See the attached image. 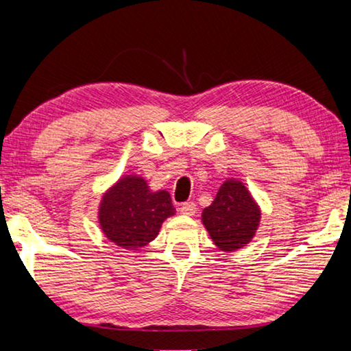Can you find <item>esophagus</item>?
I'll use <instances>...</instances> for the list:
<instances>
[{
	"mask_svg": "<svg viewBox=\"0 0 351 351\" xmlns=\"http://www.w3.org/2000/svg\"><path fill=\"white\" fill-rule=\"evenodd\" d=\"M180 211H181V215L192 216V215H195L197 206H195L194 202H186V204H181L180 205Z\"/></svg>",
	"mask_w": 351,
	"mask_h": 351,
	"instance_id": "34e87169",
	"label": "esophagus"
}]
</instances>
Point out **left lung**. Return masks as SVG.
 <instances>
[{
  "label": "left lung",
  "instance_id": "left-lung-1",
  "mask_svg": "<svg viewBox=\"0 0 351 351\" xmlns=\"http://www.w3.org/2000/svg\"><path fill=\"white\" fill-rule=\"evenodd\" d=\"M259 221V206L239 180L224 181L213 204L202 213V223L211 240L223 251H235L248 245Z\"/></svg>",
  "mask_w": 351,
  "mask_h": 351
}]
</instances>
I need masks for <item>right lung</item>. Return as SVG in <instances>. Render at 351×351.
<instances>
[{
  "label": "right lung",
  "instance_id": "1",
  "mask_svg": "<svg viewBox=\"0 0 351 351\" xmlns=\"http://www.w3.org/2000/svg\"><path fill=\"white\" fill-rule=\"evenodd\" d=\"M175 215L167 191L151 192L141 176L121 178L103 195L98 221L103 234L125 250L141 248L159 235L160 226Z\"/></svg>",
  "mask_w": 351,
  "mask_h": 351
}]
</instances>
